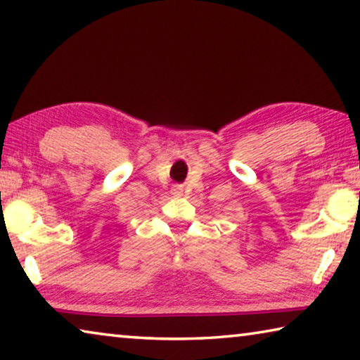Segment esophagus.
I'll list each match as a JSON object with an SVG mask.
<instances>
[{"mask_svg": "<svg viewBox=\"0 0 360 360\" xmlns=\"http://www.w3.org/2000/svg\"><path fill=\"white\" fill-rule=\"evenodd\" d=\"M174 192H178V193H179V192H181V188H174Z\"/></svg>", "mask_w": 360, "mask_h": 360, "instance_id": "1", "label": "esophagus"}]
</instances>
